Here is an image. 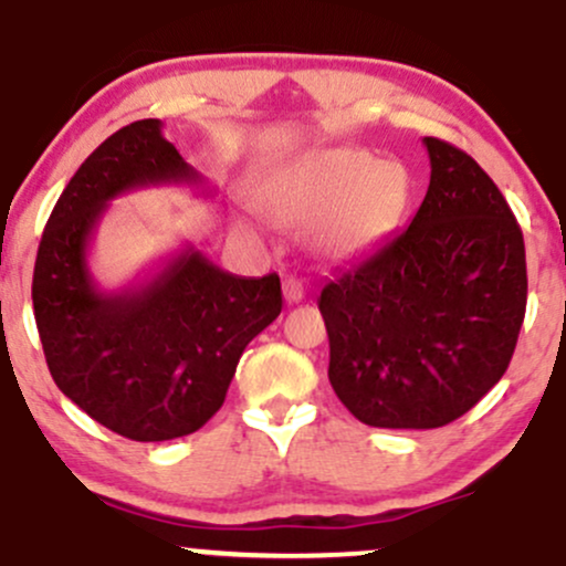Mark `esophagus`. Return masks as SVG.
<instances>
[{
    "instance_id": "esophagus-1",
    "label": "esophagus",
    "mask_w": 566,
    "mask_h": 566,
    "mask_svg": "<svg viewBox=\"0 0 566 566\" xmlns=\"http://www.w3.org/2000/svg\"><path fill=\"white\" fill-rule=\"evenodd\" d=\"M282 292H284V301H287L290 305H292V303H301L303 297H305L303 284L297 282V279H284V282H282Z\"/></svg>"
}]
</instances>
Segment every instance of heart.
Returning <instances> with one entry per match:
<instances>
[{"label": "heart", "mask_w": 566, "mask_h": 566, "mask_svg": "<svg viewBox=\"0 0 566 566\" xmlns=\"http://www.w3.org/2000/svg\"><path fill=\"white\" fill-rule=\"evenodd\" d=\"M412 180L399 161L365 148H319L269 170L258 199L271 220L305 226L319 220L316 239L327 255H354L386 239L405 218Z\"/></svg>", "instance_id": "1"}]
</instances>
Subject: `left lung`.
Here are the masks:
<instances>
[{
  "label": "left lung",
  "instance_id": "left-lung-1",
  "mask_svg": "<svg viewBox=\"0 0 566 566\" xmlns=\"http://www.w3.org/2000/svg\"><path fill=\"white\" fill-rule=\"evenodd\" d=\"M412 223L322 287L329 382L361 423L439 428L503 378L527 308L524 237L469 154L423 138Z\"/></svg>",
  "mask_w": 566,
  "mask_h": 566
}]
</instances>
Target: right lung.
<instances>
[{
    "label": "right lung",
    "mask_w": 566,
    "mask_h": 566,
    "mask_svg": "<svg viewBox=\"0 0 566 566\" xmlns=\"http://www.w3.org/2000/svg\"><path fill=\"white\" fill-rule=\"evenodd\" d=\"M201 184L159 119L116 129L63 188L39 242L34 319L55 386L133 441L199 431L223 407L247 343L282 311L276 274L233 276L186 244L122 292H103L87 252L108 201L146 186Z\"/></svg>",
    "instance_id": "1"
}]
</instances>
